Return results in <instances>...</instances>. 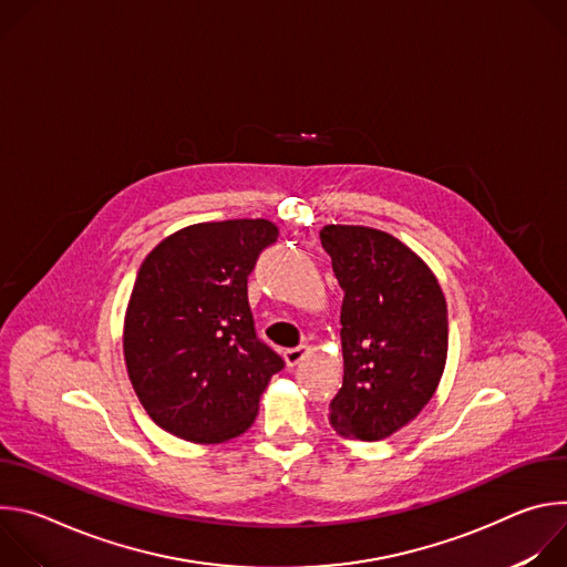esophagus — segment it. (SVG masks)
I'll return each mask as SVG.
<instances>
[{
    "label": "esophagus",
    "instance_id": "1",
    "mask_svg": "<svg viewBox=\"0 0 567 567\" xmlns=\"http://www.w3.org/2000/svg\"><path fill=\"white\" fill-rule=\"evenodd\" d=\"M307 352H309V348H307V346H298V348L285 350V361H287V365H289V368L298 365V363L307 357Z\"/></svg>",
    "mask_w": 567,
    "mask_h": 567
}]
</instances>
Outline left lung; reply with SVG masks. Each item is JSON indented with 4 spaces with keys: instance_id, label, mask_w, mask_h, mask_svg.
Instances as JSON below:
<instances>
[{
    "instance_id": "left-lung-1",
    "label": "left lung",
    "mask_w": 567,
    "mask_h": 567,
    "mask_svg": "<svg viewBox=\"0 0 567 567\" xmlns=\"http://www.w3.org/2000/svg\"><path fill=\"white\" fill-rule=\"evenodd\" d=\"M320 245L343 289L339 435L377 442L413 422L446 365L449 316L437 278L406 245L368 226L330 224Z\"/></svg>"
}]
</instances>
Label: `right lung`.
I'll return each instance as SVG.
<instances>
[{"instance_id":"add662e5","label":"right lung","mask_w":567,"mask_h":567,"mask_svg":"<svg viewBox=\"0 0 567 567\" xmlns=\"http://www.w3.org/2000/svg\"><path fill=\"white\" fill-rule=\"evenodd\" d=\"M278 239L269 219L193 224L143 260L123 332L134 392L164 431L199 444L245 433L285 368L256 334L247 278Z\"/></svg>"}]
</instances>
